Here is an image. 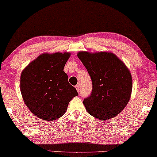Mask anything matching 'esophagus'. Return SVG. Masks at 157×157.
I'll return each mask as SVG.
<instances>
[{"mask_svg": "<svg viewBox=\"0 0 157 157\" xmlns=\"http://www.w3.org/2000/svg\"><path fill=\"white\" fill-rule=\"evenodd\" d=\"M76 89L77 92H78V93L80 92V86H79V85H76Z\"/></svg>", "mask_w": 157, "mask_h": 157, "instance_id": "34e87169", "label": "esophagus"}]
</instances>
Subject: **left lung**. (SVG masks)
Listing matches in <instances>:
<instances>
[{
  "instance_id": "left-lung-1",
  "label": "left lung",
  "mask_w": 157,
  "mask_h": 157,
  "mask_svg": "<svg viewBox=\"0 0 157 157\" xmlns=\"http://www.w3.org/2000/svg\"><path fill=\"white\" fill-rule=\"evenodd\" d=\"M77 56L93 83L90 95L83 101L87 112L102 121L116 117L131 98L132 82L128 69L112 52L82 51Z\"/></svg>"
}]
</instances>
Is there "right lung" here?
<instances>
[{
    "mask_svg": "<svg viewBox=\"0 0 157 157\" xmlns=\"http://www.w3.org/2000/svg\"><path fill=\"white\" fill-rule=\"evenodd\" d=\"M69 52L44 53L21 72L20 90L24 102L36 117L54 121L64 114L71 100L78 95L63 71Z\"/></svg>",
    "mask_w": 157,
    "mask_h": 157,
    "instance_id": "right-lung-1",
    "label": "right lung"
}]
</instances>
